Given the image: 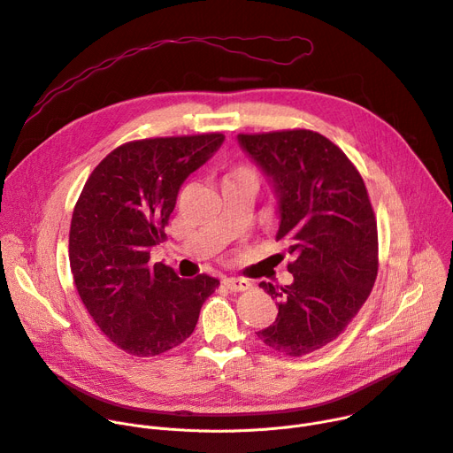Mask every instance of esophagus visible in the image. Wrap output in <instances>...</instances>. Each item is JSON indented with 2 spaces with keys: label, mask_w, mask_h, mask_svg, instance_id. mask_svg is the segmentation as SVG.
<instances>
[{
  "label": "esophagus",
  "mask_w": 453,
  "mask_h": 453,
  "mask_svg": "<svg viewBox=\"0 0 453 453\" xmlns=\"http://www.w3.org/2000/svg\"><path fill=\"white\" fill-rule=\"evenodd\" d=\"M222 283L233 293L248 291V289H251V287H253V283L250 280H243V278H224Z\"/></svg>",
  "instance_id": "1"
}]
</instances>
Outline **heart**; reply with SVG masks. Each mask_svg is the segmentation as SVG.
Instances as JSON below:
<instances>
[{"mask_svg":"<svg viewBox=\"0 0 453 453\" xmlns=\"http://www.w3.org/2000/svg\"><path fill=\"white\" fill-rule=\"evenodd\" d=\"M236 179H255V173H253V170H250V168L240 166V168H236L234 172H231L226 180H236Z\"/></svg>","mask_w":453,"mask_h":453,"instance_id":"b5f03b06","label":"heart"}]
</instances>
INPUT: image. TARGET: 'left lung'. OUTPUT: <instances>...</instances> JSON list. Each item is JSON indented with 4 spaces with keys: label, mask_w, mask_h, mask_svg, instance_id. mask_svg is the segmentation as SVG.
I'll list each match as a JSON object with an SVG mask.
<instances>
[{
    "label": "left lung",
    "mask_w": 453,
    "mask_h": 453,
    "mask_svg": "<svg viewBox=\"0 0 453 453\" xmlns=\"http://www.w3.org/2000/svg\"><path fill=\"white\" fill-rule=\"evenodd\" d=\"M240 148L278 196L276 240H287L293 283L260 287L278 305L258 338L276 352L303 356L336 340L366 302L378 276V224L359 172L311 130L240 134Z\"/></svg>",
    "instance_id": "obj_1"
}]
</instances>
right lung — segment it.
I'll use <instances>...</instances> for the list:
<instances>
[{
    "label": "right lung",
    "instance_id": "add662e5",
    "mask_svg": "<svg viewBox=\"0 0 453 453\" xmlns=\"http://www.w3.org/2000/svg\"><path fill=\"white\" fill-rule=\"evenodd\" d=\"M224 139L127 142L99 162L79 195L68 240L75 289L106 338L132 356H158L186 342L219 287L208 274L184 280L162 262L150 265V251L166 238L180 186Z\"/></svg>",
    "mask_w": 453,
    "mask_h": 453
}]
</instances>
